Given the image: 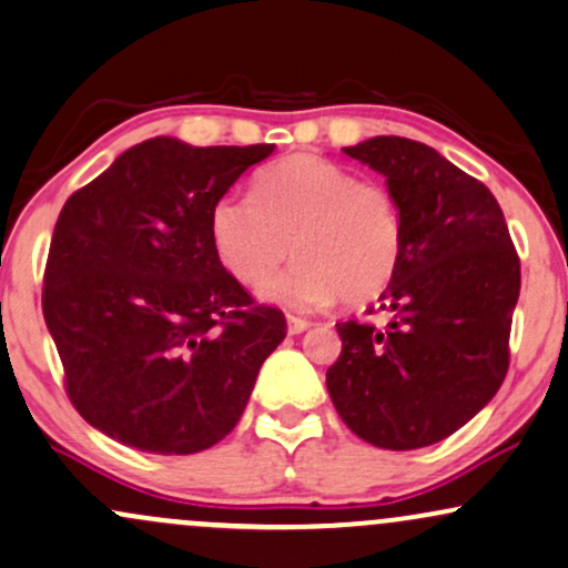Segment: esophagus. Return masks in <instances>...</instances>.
Here are the masks:
<instances>
[{
  "label": "esophagus",
  "instance_id": "1",
  "mask_svg": "<svg viewBox=\"0 0 568 568\" xmlns=\"http://www.w3.org/2000/svg\"><path fill=\"white\" fill-rule=\"evenodd\" d=\"M286 326H290V334H303L305 328H311V321L300 316H286Z\"/></svg>",
  "mask_w": 568,
  "mask_h": 568
}]
</instances>
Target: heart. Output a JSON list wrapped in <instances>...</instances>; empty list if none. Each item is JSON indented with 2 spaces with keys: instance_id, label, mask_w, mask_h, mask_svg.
Returning a JSON list of instances; mask_svg holds the SVG:
<instances>
[{
  "instance_id": "b5f03b06",
  "label": "heart",
  "mask_w": 568,
  "mask_h": 568,
  "mask_svg": "<svg viewBox=\"0 0 568 568\" xmlns=\"http://www.w3.org/2000/svg\"><path fill=\"white\" fill-rule=\"evenodd\" d=\"M210 242L244 286L263 284L286 257L297 263L263 286V297L318 307L339 297L363 305L387 290L403 261L405 221L382 181L311 155L284 158L257 176L252 200L221 197Z\"/></svg>"
}]
</instances>
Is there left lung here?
Here are the masks:
<instances>
[{
    "label": "left lung",
    "mask_w": 568,
    "mask_h": 568,
    "mask_svg": "<svg viewBox=\"0 0 568 568\" xmlns=\"http://www.w3.org/2000/svg\"><path fill=\"white\" fill-rule=\"evenodd\" d=\"M345 155L387 176L405 247L376 303L389 324H337L342 353L326 387L349 432L416 450L458 432L500 389L521 263L493 192L437 150L374 136Z\"/></svg>",
    "instance_id": "left-lung-1"
}]
</instances>
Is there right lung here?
I'll use <instances>...</instances> for the list:
<instances>
[{
	"label": "right lung",
	"mask_w": 568,
	"mask_h": 568,
	"mask_svg": "<svg viewBox=\"0 0 568 568\" xmlns=\"http://www.w3.org/2000/svg\"><path fill=\"white\" fill-rule=\"evenodd\" d=\"M271 152L146 139L62 205L41 311L68 400L94 429L189 455L240 422L286 318L223 268L210 213Z\"/></svg>",
	"instance_id": "add662e5"
}]
</instances>
